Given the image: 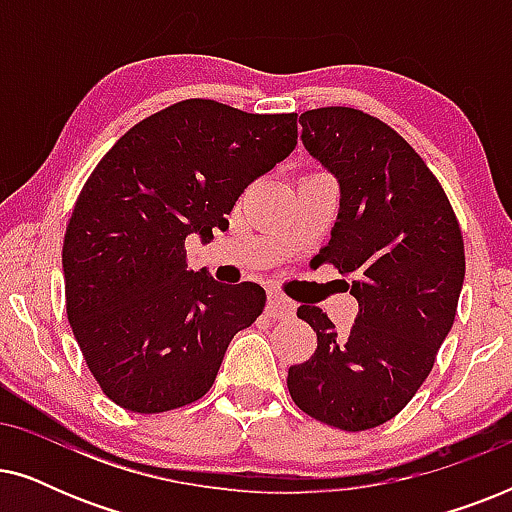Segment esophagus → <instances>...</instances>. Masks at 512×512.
<instances>
[{
	"mask_svg": "<svg viewBox=\"0 0 512 512\" xmlns=\"http://www.w3.org/2000/svg\"><path fill=\"white\" fill-rule=\"evenodd\" d=\"M270 314L272 319H286V317H293L296 314V303L289 298H284L282 293L277 291H270L268 293V310H265Z\"/></svg>",
	"mask_w": 512,
	"mask_h": 512,
	"instance_id": "esophagus-1",
	"label": "esophagus"
}]
</instances>
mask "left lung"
<instances>
[{
    "label": "left lung",
    "instance_id": "8db88e82",
    "mask_svg": "<svg viewBox=\"0 0 512 512\" xmlns=\"http://www.w3.org/2000/svg\"><path fill=\"white\" fill-rule=\"evenodd\" d=\"M300 125L305 149L340 184L319 265L354 279L359 314L338 333L321 307L300 305L317 349L289 368L286 387L305 415L368 431L396 417L436 363L464 284V237L436 174L380 118L321 107L300 114Z\"/></svg>",
    "mask_w": 512,
    "mask_h": 512
}]
</instances>
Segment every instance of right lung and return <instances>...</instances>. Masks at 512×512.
<instances>
[{
  "label": "right lung",
  "instance_id": "right-lung-1",
  "mask_svg": "<svg viewBox=\"0 0 512 512\" xmlns=\"http://www.w3.org/2000/svg\"><path fill=\"white\" fill-rule=\"evenodd\" d=\"M296 118L177 102L132 125L83 184L62 244L67 319L116 405L156 415L195 403L263 312L258 284L188 270L186 237L228 228L244 188L296 149Z\"/></svg>",
  "mask_w": 512,
  "mask_h": 512
}]
</instances>
